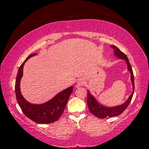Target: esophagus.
<instances>
[{"label":"esophagus","instance_id":"obj_1","mask_svg":"<svg viewBox=\"0 0 149 149\" xmlns=\"http://www.w3.org/2000/svg\"><path fill=\"white\" fill-rule=\"evenodd\" d=\"M85 84V81L84 79H80L77 81V87H79V86H83Z\"/></svg>","mask_w":149,"mask_h":149}]
</instances>
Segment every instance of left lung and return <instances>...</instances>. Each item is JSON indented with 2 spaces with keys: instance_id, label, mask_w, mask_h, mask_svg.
I'll return each mask as SVG.
<instances>
[{
  "instance_id": "1",
  "label": "left lung",
  "mask_w": 149,
  "mask_h": 149,
  "mask_svg": "<svg viewBox=\"0 0 149 149\" xmlns=\"http://www.w3.org/2000/svg\"><path fill=\"white\" fill-rule=\"evenodd\" d=\"M110 47H112L114 49V54L116 57L121 60H124L125 61L126 64L127 66L128 71L130 73V78L132 84V89L133 91L132 94L130 95L128 99L126 100V101L123 103L122 104L114 106V107H107L102 104L100 102L98 101L97 99L93 96L91 92L87 90V105L89 107V110L93 115L99 118H106L108 117H114L116 116L120 115L124 111L126 108L128 107L130 103L132 100L133 97V93H134V77H133V73L132 68V66L130 64L129 60L126 55L122 52L121 50L118 49L117 47L114 45H111Z\"/></svg>"
}]
</instances>
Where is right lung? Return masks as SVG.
<instances>
[{
	"instance_id": "right-lung-1",
	"label": "right lung",
	"mask_w": 149,
	"mask_h": 149,
	"mask_svg": "<svg viewBox=\"0 0 149 149\" xmlns=\"http://www.w3.org/2000/svg\"><path fill=\"white\" fill-rule=\"evenodd\" d=\"M36 55L37 53L29 55L19 68L16 76V84H15L16 99L22 112L29 119L41 124L50 123L56 121L61 116L70 96L73 91V86L62 91L51 99L42 104H33L27 101L21 93L20 81L23 77V70L25 63L30 58L36 56Z\"/></svg>"
}]
</instances>
